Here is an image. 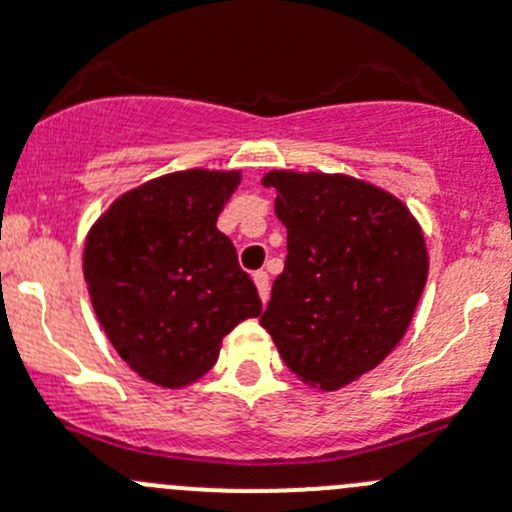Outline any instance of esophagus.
Here are the masks:
<instances>
[{"label": "esophagus", "instance_id": "obj_1", "mask_svg": "<svg viewBox=\"0 0 512 512\" xmlns=\"http://www.w3.org/2000/svg\"><path fill=\"white\" fill-rule=\"evenodd\" d=\"M252 278H255L257 293H260L262 303H267V298H270V278H267L265 270H257V273L252 275Z\"/></svg>", "mask_w": 512, "mask_h": 512}]
</instances>
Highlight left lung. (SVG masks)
<instances>
[{
	"label": "left lung",
	"mask_w": 512,
	"mask_h": 512,
	"mask_svg": "<svg viewBox=\"0 0 512 512\" xmlns=\"http://www.w3.org/2000/svg\"><path fill=\"white\" fill-rule=\"evenodd\" d=\"M288 255L260 316L290 372L339 390L403 339L428 278L413 214L393 193L342 173L270 170Z\"/></svg>",
	"instance_id": "obj_1"
}]
</instances>
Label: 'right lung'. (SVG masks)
I'll use <instances>...</instances> for the list:
<instances>
[{"label":"right lung","instance_id":"add662e5","mask_svg":"<svg viewBox=\"0 0 512 512\" xmlns=\"http://www.w3.org/2000/svg\"><path fill=\"white\" fill-rule=\"evenodd\" d=\"M239 170L193 168L122 193L89 229L84 278L101 329L147 382L186 388L262 301L216 229Z\"/></svg>","mask_w":512,"mask_h":512}]
</instances>
